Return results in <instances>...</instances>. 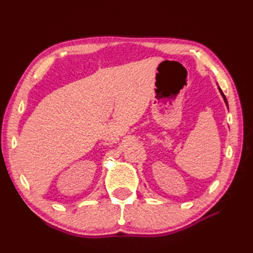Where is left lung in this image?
<instances>
[{
    "mask_svg": "<svg viewBox=\"0 0 253 253\" xmlns=\"http://www.w3.org/2000/svg\"><path fill=\"white\" fill-rule=\"evenodd\" d=\"M218 88H219V87H218ZM219 90H220V94H221V96H223V97H224V100H225V102H226V104H227V105H228V102H227V99H226V96H225V95H224V93H223V91H221V89H220V88H219Z\"/></svg>",
    "mask_w": 253,
    "mask_h": 253,
    "instance_id": "1",
    "label": "left lung"
}]
</instances>
